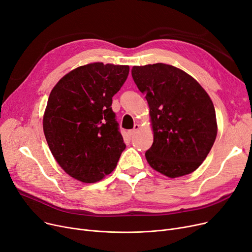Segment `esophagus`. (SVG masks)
<instances>
[{
    "mask_svg": "<svg viewBox=\"0 0 252 252\" xmlns=\"http://www.w3.org/2000/svg\"><path fill=\"white\" fill-rule=\"evenodd\" d=\"M140 128V126H139V124H134V127L131 129V130H129V134L130 135H133V134H135L136 133V131L138 130Z\"/></svg>",
    "mask_w": 252,
    "mask_h": 252,
    "instance_id": "obj_1",
    "label": "esophagus"
}]
</instances>
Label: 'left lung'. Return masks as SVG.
Masks as SVG:
<instances>
[{"mask_svg":"<svg viewBox=\"0 0 252 252\" xmlns=\"http://www.w3.org/2000/svg\"><path fill=\"white\" fill-rule=\"evenodd\" d=\"M131 74L150 107L154 141L146 152L149 165L170 178L194 172L218 134L209 95L193 77L170 64L135 65Z\"/></svg>","mask_w":252,"mask_h":252,"instance_id":"1","label":"left lung"}]
</instances>
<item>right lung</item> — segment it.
<instances>
[{
    "instance_id": "right-lung-1",
    "label": "right lung",
    "mask_w": 252,
    "mask_h": 252,
    "mask_svg": "<svg viewBox=\"0 0 252 252\" xmlns=\"http://www.w3.org/2000/svg\"><path fill=\"white\" fill-rule=\"evenodd\" d=\"M128 74V65L88 63L70 70L51 90L44 134L56 162L77 181H101L126 148L111 106Z\"/></svg>"
}]
</instances>
